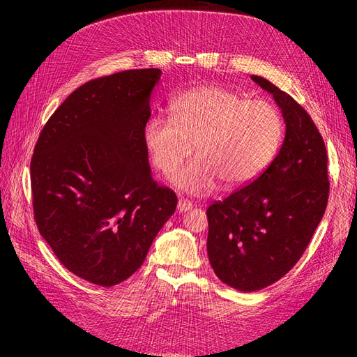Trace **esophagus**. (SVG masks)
Segmentation results:
<instances>
[{
    "instance_id": "34e87169",
    "label": "esophagus",
    "mask_w": 357,
    "mask_h": 357,
    "mask_svg": "<svg viewBox=\"0 0 357 357\" xmlns=\"http://www.w3.org/2000/svg\"><path fill=\"white\" fill-rule=\"evenodd\" d=\"M192 208V202L188 201V199H178V204H177V210L180 213H185L188 210Z\"/></svg>"
}]
</instances>
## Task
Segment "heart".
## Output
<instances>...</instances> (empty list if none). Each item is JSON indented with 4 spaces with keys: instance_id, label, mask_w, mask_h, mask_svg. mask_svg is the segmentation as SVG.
Instances as JSON below:
<instances>
[{
    "instance_id": "heart-1",
    "label": "heart",
    "mask_w": 357,
    "mask_h": 357,
    "mask_svg": "<svg viewBox=\"0 0 357 357\" xmlns=\"http://www.w3.org/2000/svg\"><path fill=\"white\" fill-rule=\"evenodd\" d=\"M169 117L152 116L144 126V144L155 167L165 176L180 168L193 150L198 158L174 177L195 195L250 185L273 164L284 139V121L265 100L222 88L183 92L169 102Z\"/></svg>"
}]
</instances>
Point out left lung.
<instances>
[{
    "label": "left lung",
    "mask_w": 357,
    "mask_h": 357,
    "mask_svg": "<svg viewBox=\"0 0 357 357\" xmlns=\"http://www.w3.org/2000/svg\"><path fill=\"white\" fill-rule=\"evenodd\" d=\"M252 79L282 109L283 146L261 177L207 208L211 268L241 291L273 284L296 265L329 198L328 153L316 123L289 93L259 75Z\"/></svg>",
    "instance_id": "obj_1"
}]
</instances>
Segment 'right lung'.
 I'll return each instance as SVG.
<instances>
[{
	"mask_svg": "<svg viewBox=\"0 0 357 357\" xmlns=\"http://www.w3.org/2000/svg\"><path fill=\"white\" fill-rule=\"evenodd\" d=\"M162 71L86 82L41 129L31 159L34 219L61 264L110 287L142 266L177 195L150 174L144 126Z\"/></svg>",
	"mask_w": 357,
	"mask_h": 357,
	"instance_id": "right-lung-1",
	"label": "right lung"
}]
</instances>
